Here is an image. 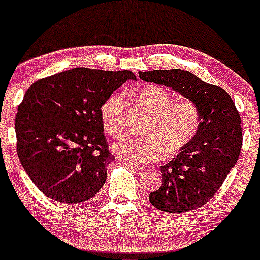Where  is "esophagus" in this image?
Returning <instances> with one entry per match:
<instances>
[{
	"mask_svg": "<svg viewBox=\"0 0 260 260\" xmlns=\"http://www.w3.org/2000/svg\"><path fill=\"white\" fill-rule=\"evenodd\" d=\"M125 165L129 167V168H131L133 170H142V169H144L143 167H141V166H136V165H134V163H129V162H125Z\"/></svg>",
	"mask_w": 260,
	"mask_h": 260,
	"instance_id": "esophagus-1",
	"label": "esophagus"
}]
</instances>
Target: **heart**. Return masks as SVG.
I'll return each mask as SVG.
<instances>
[{
    "instance_id": "obj_1",
    "label": "heart",
    "mask_w": 260,
    "mask_h": 260,
    "mask_svg": "<svg viewBox=\"0 0 260 260\" xmlns=\"http://www.w3.org/2000/svg\"><path fill=\"white\" fill-rule=\"evenodd\" d=\"M135 102L150 116L145 124L148 137L124 135L112 145L113 151L126 162L143 165L182 150L193 141L200 127L199 108L189 99L174 101L172 93L158 85H148L134 94ZM125 99L115 93L101 108V120L105 133L118 136L124 125Z\"/></svg>"
}]
</instances>
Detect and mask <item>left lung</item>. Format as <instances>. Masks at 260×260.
I'll list each match as a JSON object with an SVG mask.
<instances>
[{"mask_svg": "<svg viewBox=\"0 0 260 260\" xmlns=\"http://www.w3.org/2000/svg\"><path fill=\"white\" fill-rule=\"evenodd\" d=\"M138 76L194 102L201 116L193 141L173 161L159 167L162 184L150 193L149 201L159 211L177 214L202 207L219 190L240 155L239 112L223 88L205 83L188 71L154 70Z\"/></svg>", "mask_w": 260, "mask_h": 260, "instance_id": "1", "label": "left lung"}]
</instances>
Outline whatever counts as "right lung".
<instances>
[{
	"instance_id": "right-lung-1",
	"label": "right lung",
	"mask_w": 260,
	"mask_h": 260,
	"mask_svg": "<svg viewBox=\"0 0 260 260\" xmlns=\"http://www.w3.org/2000/svg\"><path fill=\"white\" fill-rule=\"evenodd\" d=\"M131 71L67 70L31 85L15 119L20 162L47 198L79 204L104 186L108 150L101 108Z\"/></svg>"
}]
</instances>
